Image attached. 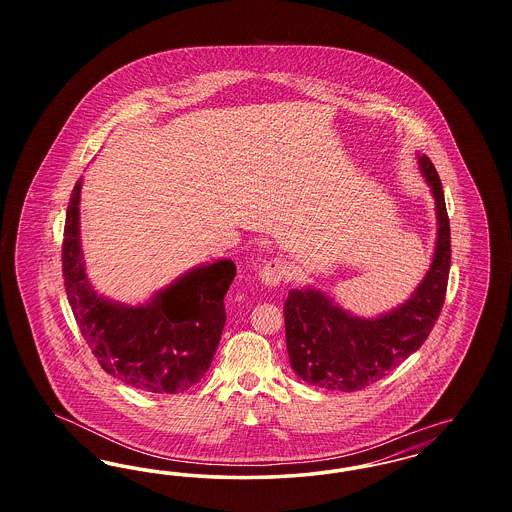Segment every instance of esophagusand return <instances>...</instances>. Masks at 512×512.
I'll list each match as a JSON object with an SVG mask.
<instances>
[{"label":"esophagus","mask_w":512,"mask_h":512,"mask_svg":"<svg viewBox=\"0 0 512 512\" xmlns=\"http://www.w3.org/2000/svg\"><path fill=\"white\" fill-rule=\"evenodd\" d=\"M288 274V265L282 257H274L265 261L263 268L259 270V278L263 280L265 286H278Z\"/></svg>","instance_id":"1"}]
</instances>
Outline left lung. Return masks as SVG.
<instances>
[{"mask_svg":"<svg viewBox=\"0 0 512 512\" xmlns=\"http://www.w3.org/2000/svg\"><path fill=\"white\" fill-rule=\"evenodd\" d=\"M418 165L436 197L438 242L432 267L405 305L384 317L357 318L317 290L288 293L284 322L290 365L313 386L365 390L414 353L438 320L451 267V230L434 163L422 155Z\"/></svg>","mask_w":512,"mask_h":512,"instance_id":"8db88e82","label":"left lung"}]
</instances>
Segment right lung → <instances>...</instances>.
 <instances>
[{"instance_id":"right-lung-1","label":"right lung","mask_w":512,"mask_h":512,"mask_svg":"<svg viewBox=\"0 0 512 512\" xmlns=\"http://www.w3.org/2000/svg\"><path fill=\"white\" fill-rule=\"evenodd\" d=\"M78 178L63 232V278L82 338L101 368L147 393L190 390L209 370L226 322L224 295L236 265L222 259L176 280L140 307L99 297L86 278L78 236Z\"/></svg>"}]
</instances>
